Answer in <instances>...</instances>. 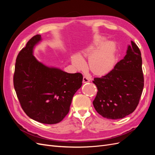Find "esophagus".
<instances>
[{
	"label": "esophagus",
	"instance_id": "obj_1",
	"mask_svg": "<svg viewBox=\"0 0 155 155\" xmlns=\"http://www.w3.org/2000/svg\"><path fill=\"white\" fill-rule=\"evenodd\" d=\"M91 81V79H89L88 77L87 76H84L83 78V83H88Z\"/></svg>",
	"mask_w": 155,
	"mask_h": 155
}]
</instances>
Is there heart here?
Listing matches in <instances>:
<instances>
[{
    "instance_id": "1",
    "label": "heart",
    "mask_w": 155,
    "mask_h": 155,
    "mask_svg": "<svg viewBox=\"0 0 155 155\" xmlns=\"http://www.w3.org/2000/svg\"><path fill=\"white\" fill-rule=\"evenodd\" d=\"M105 37L98 36L94 38L82 51L81 54H75L72 58L74 67L83 70L87 64L83 58H88V67L97 76H103L110 72L116 62V46L112 41H106Z\"/></svg>"
}]
</instances>
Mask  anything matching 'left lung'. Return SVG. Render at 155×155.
Returning <instances> with one entry per match:
<instances>
[{
  "mask_svg": "<svg viewBox=\"0 0 155 155\" xmlns=\"http://www.w3.org/2000/svg\"><path fill=\"white\" fill-rule=\"evenodd\" d=\"M142 59L133 41L126 55L105 76L94 79L97 93L93 101L96 110L108 119H121L132 113L138 105L143 85Z\"/></svg>",
  "mask_w": 155,
  "mask_h": 155,
  "instance_id": "8db88e82",
  "label": "left lung"
}]
</instances>
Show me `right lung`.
<instances>
[{
    "mask_svg": "<svg viewBox=\"0 0 155 155\" xmlns=\"http://www.w3.org/2000/svg\"><path fill=\"white\" fill-rule=\"evenodd\" d=\"M41 41V35H35L18 53L14 88L23 110L30 118L55 124L68 114L74 94L82 85L83 76L39 61L34 50Z\"/></svg>",
    "mask_w": 155,
    "mask_h": 155,
    "instance_id": "1",
    "label": "right lung"
}]
</instances>
